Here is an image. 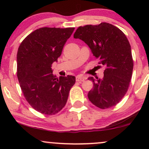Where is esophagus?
<instances>
[{"mask_svg":"<svg viewBox=\"0 0 149 149\" xmlns=\"http://www.w3.org/2000/svg\"><path fill=\"white\" fill-rule=\"evenodd\" d=\"M86 79V77H83V76H81V75H77L76 77V81H83Z\"/></svg>","mask_w":149,"mask_h":149,"instance_id":"34e87169","label":"esophagus"}]
</instances>
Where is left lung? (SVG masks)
Masks as SVG:
<instances>
[{"instance_id":"1","label":"left lung","mask_w":149,"mask_h":149,"mask_svg":"<svg viewBox=\"0 0 149 149\" xmlns=\"http://www.w3.org/2000/svg\"><path fill=\"white\" fill-rule=\"evenodd\" d=\"M74 38L84 41L93 56L100 60L99 64L106 67L102 79L88 78L93 84L87 95L89 101L102 109L114 107L127 93L133 71L131 46L127 37L117 27L102 22L80 26Z\"/></svg>"}]
</instances>
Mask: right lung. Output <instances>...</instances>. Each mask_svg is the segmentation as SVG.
Returning a JSON list of instances; mask_svg holds the SVG:
<instances>
[{
    "instance_id": "add662e5",
    "label": "right lung",
    "mask_w": 149,
    "mask_h": 149,
    "mask_svg": "<svg viewBox=\"0 0 149 149\" xmlns=\"http://www.w3.org/2000/svg\"><path fill=\"white\" fill-rule=\"evenodd\" d=\"M74 28H40L21 42L17 54V76L24 97L36 111L47 115L66 105L75 77L58 78L52 64L58 61Z\"/></svg>"
}]
</instances>
